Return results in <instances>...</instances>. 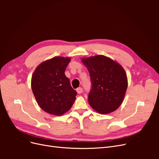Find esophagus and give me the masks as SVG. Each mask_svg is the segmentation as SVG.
<instances>
[{
    "label": "esophagus",
    "instance_id": "1",
    "mask_svg": "<svg viewBox=\"0 0 159 159\" xmlns=\"http://www.w3.org/2000/svg\"><path fill=\"white\" fill-rule=\"evenodd\" d=\"M76 92H77V93L79 94L83 93V89L80 88V87H79V88H78V89H76Z\"/></svg>",
    "mask_w": 159,
    "mask_h": 159
}]
</instances>
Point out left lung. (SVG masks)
Returning <instances> with one entry per match:
<instances>
[{
	"label": "left lung",
	"instance_id": "left-lung-1",
	"mask_svg": "<svg viewBox=\"0 0 159 159\" xmlns=\"http://www.w3.org/2000/svg\"><path fill=\"white\" fill-rule=\"evenodd\" d=\"M89 71L92 89L89 94L90 106L100 114L116 110L124 99L127 78L124 69L104 55L82 58Z\"/></svg>",
	"mask_w": 159,
	"mask_h": 159
}]
</instances>
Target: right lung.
Wrapping results in <instances>:
<instances>
[{
  "mask_svg": "<svg viewBox=\"0 0 159 159\" xmlns=\"http://www.w3.org/2000/svg\"><path fill=\"white\" fill-rule=\"evenodd\" d=\"M70 57H55L40 63L32 76L31 86L38 105L43 111L62 116L72 107L77 94L65 70Z\"/></svg>",
  "mask_w": 159,
  "mask_h": 159,
  "instance_id": "obj_1",
  "label": "right lung"
}]
</instances>
